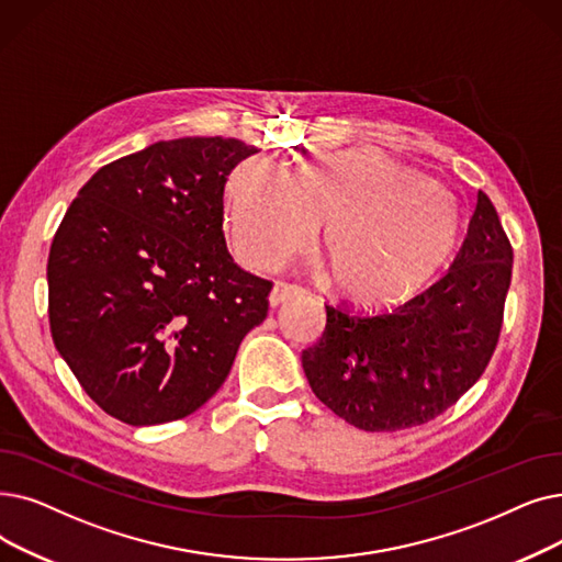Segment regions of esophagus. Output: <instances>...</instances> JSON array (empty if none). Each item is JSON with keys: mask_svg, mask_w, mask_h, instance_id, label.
Segmentation results:
<instances>
[{"mask_svg": "<svg viewBox=\"0 0 562 562\" xmlns=\"http://www.w3.org/2000/svg\"><path fill=\"white\" fill-rule=\"evenodd\" d=\"M299 294H303V289H299V286H289V284H276V286H273V291H271V294H268V305H271V307H278L280 303L289 301L291 296H299Z\"/></svg>", "mask_w": 562, "mask_h": 562, "instance_id": "34e87169", "label": "esophagus"}]
</instances>
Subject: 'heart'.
Segmentation results:
<instances>
[{"instance_id": "heart-1", "label": "heart", "mask_w": 562, "mask_h": 562, "mask_svg": "<svg viewBox=\"0 0 562 562\" xmlns=\"http://www.w3.org/2000/svg\"><path fill=\"white\" fill-rule=\"evenodd\" d=\"M316 223L337 299L362 312L425 294L463 240L454 194L376 149L314 156L286 175L248 158L232 172L225 232L243 266L273 271L307 248Z\"/></svg>"}]
</instances>
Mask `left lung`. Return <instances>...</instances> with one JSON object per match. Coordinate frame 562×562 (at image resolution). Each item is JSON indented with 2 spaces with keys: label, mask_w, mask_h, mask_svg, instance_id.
Instances as JSON below:
<instances>
[{
  "label": "left lung",
  "mask_w": 562,
  "mask_h": 562,
  "mask_svg": "<svg viewBox=\"0 0 562 562\" xmlns=\"http://www.w3.org/2000/svg\"><path fill=\"white\" fill-rule=\"evenodd\" d=\"M509 280L512 246L480 190L452 268L425 294L379 316L326 305V328L301 356L312 393L364 431L441 416L490 364Z\"/></svg>",
  "instance_id": "1"
}]
</instances>
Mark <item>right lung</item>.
I'll return each instance as SVG.
<instances>
[{
    "mask_svg": "<svg viewBox=\"0 0 562 562\" xmlns=\"http://www.w3.org/2000/svg\"><path fill=\"white\" fill-rule=\"evenodd\" d=\"M234 137H181L101 167L47 259L59 356L112 418L162 425L206 404L240 339L266 319L271 282L234 263L223 234Z\"/></svg>",
    "mask_w": 562,
    "mask_h": 562,
    "instance_id": "right-lung-1",
    "label": "right lung"
}]
</instances>
